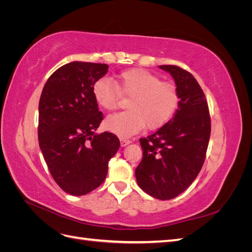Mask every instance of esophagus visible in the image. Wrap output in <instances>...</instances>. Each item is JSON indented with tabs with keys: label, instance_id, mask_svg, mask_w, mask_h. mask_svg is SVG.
<instances>
[{
	"label": "esophagus",
	"instance_id": "1",
	"mask_svg": "<svg viewBox=\"0 0 252 252\" xmlns=\"http://www.w3.org/2000/svg\"><path fill=\"white\" fill-rule=\"evenodd\" d=\"M131 143L130 140H127V139H121V146L122 147H125L127 145H129Z\"/></svg>",
	"mask_w": 252,
	"mask_h": 252
}]
</instances>
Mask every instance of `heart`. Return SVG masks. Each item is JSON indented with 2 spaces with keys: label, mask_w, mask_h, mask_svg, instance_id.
<instances>
[{
  "label": "heart",
  "mask_w": 252,
  "mask_h": 252,
  "mask_svg": "<svg viewBox=\"0 0 252 252\" xmlns=\"http://www.w3.org/2000/svg\"><path fill=\"white\" fill-rule=\"evenodd\" d=\"M120 94L129 96L127 111L114 113L105 121L108 130L128 138L145 127L164 126L177 110L180 94L177 86L161 81L157 74L143 68H132L118 74L111 81L98 79L93 86V95L98 107L111 111L119 105Z\"/></svg>",
  "instance_id": "b5f03b06"
}]
</instances>
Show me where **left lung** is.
Masks as SVG:
<instances>
[{"mask_svg": "<svg viewBox=\"0 0 252 252\" xmlns=\"http://www.w3.org/2000/svg\"><path fill=\"white\" fill-rule=\"evenodd\" d=\"M169 72L180 102L174 117L158 131L140 139L143 158L135 169L138 185L158 200H170L191 185L206 158L211 123L205 94L193 75L175 65Z\"/></svg>", "mask_w": 252, "mask_h": 252, "instance_id": "8db88e82", "label": "left lung"}]
</instances>
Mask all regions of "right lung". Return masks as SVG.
<instances>
[{
  "mask_svg": "<svg viewBox=\"0 0 252 252\" xmlns=\"http://www.w3.org/2000/svg\"><path fill=\"white\" fill-rule=\"evenodd\" d=\"M108 65L71 62L53 72L39 103V145L50 174L65 192L87 194L104 182L108 161L120 148L116 134L95 130L103 120L94 84Z\"/></svg>",
  "mask_w": 252,
  "mask_h": 252,
  "instance_id": "right-lung-1",
  "label": "right lung"
}]
</instances>
